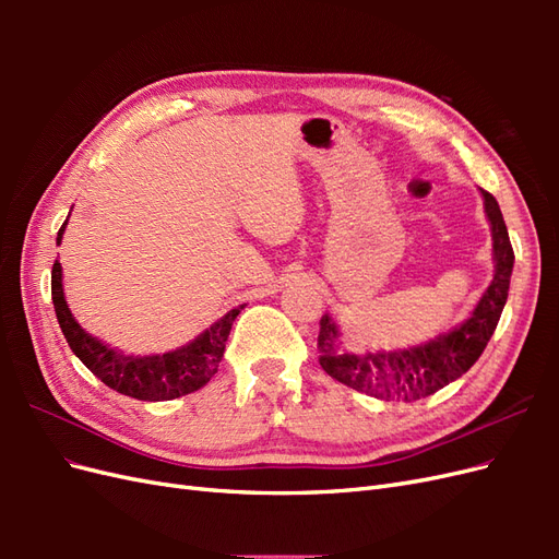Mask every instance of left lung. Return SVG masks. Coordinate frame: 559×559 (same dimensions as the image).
I'll list each match as a JSON object with an SVG mask.
<instances>
[{
    "mask_svg": "<svg viewBox=\"0 0 559 559\" xmlns=\"http://www.w3.org/2000/svg\"><path fill=\"white\" fill-rule=\"evenodd\" d=\"M480 195L489 230H492L495 277L478 300V306L473 308L471 317L464 319L460 326L436 335L421 345L354 354L343 349L341 326L335 324L331 314H324L319 321L317 347L319 364L333 380L380 401L413 403L436 394L438 389L462 378L478 361L499 324L506 298H509L515 263L499 202L492 193L483 189Z\"/></svg>",
    "mask_w": 559,
    "mask_h": 559,
    "instance_id": "8db88e82",
    "label": "left lung"
}]
</instances>
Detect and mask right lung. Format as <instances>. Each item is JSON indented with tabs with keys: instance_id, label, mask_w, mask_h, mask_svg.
Masks as SVG:
<instances>
[{
	"instance_id": "1",
	"label": "right lung",
	"mask_w": 559,
	"mask_h": 559,
	"mask_svg": "<svg viewBox=\"0 0 559 559\" xmlns=\"http://www.w3.org/2000/svg\"><path fill=\"white\" fill-rule=\"evenodd\" d=\"M64 226L67 222L58 230V245L62 242ZM50 294H53L56 317L62 335L67 337V343H70L81 364L86 366L95 378L111 386L114 392L132 396L138 401H173L205 386L224 359L233 321L245 308L240 306L226 312L222 319L214 321L210 329L193 337L191 343H186L173 352L140 357V354H126L103 341H97V337H93L79 326V321L74 319L70 306H67L64 300L60 261L53 263V273H50Z\"/></svg>"
}]
</instances>
